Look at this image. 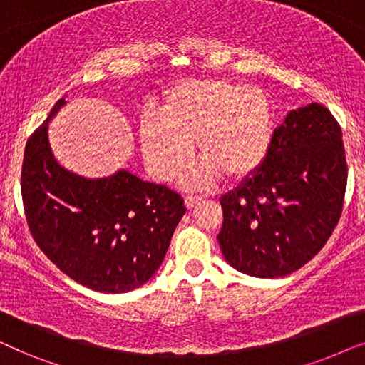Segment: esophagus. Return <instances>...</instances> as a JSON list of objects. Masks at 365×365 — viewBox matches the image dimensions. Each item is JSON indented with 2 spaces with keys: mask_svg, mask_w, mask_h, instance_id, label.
Instances as JSON below:
<instances>
[{
  "mask_svg": "<svg viewBox=\"0 0 365 365\" xmlns=\"http://www.w3.org/2000/svg\"><path fill=\"white\" fill-rule=\"evenodd\" d=\"M201 196H186L184 197V204H186V207L187 209H192V207H196L199 202H201Z\"/></svg>",
  "mask_w": 365,
  "mask_h": 365,
  "instance_id": "obj_1",
  "label": "esophagus"
}]
</instances>
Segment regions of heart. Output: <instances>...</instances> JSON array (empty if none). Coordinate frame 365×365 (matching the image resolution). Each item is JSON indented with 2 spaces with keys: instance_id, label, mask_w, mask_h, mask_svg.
Masks as SVG:
<instances>
[{
  "instance_id": "1",
  "label": "heart",
  "mask_w": 365,
  "mask_h": 365,
  "mask_svg": "<svg viewBox=\"0 0 365 365\" xmlns=\"http://www.w3.org/2000/svg\"><path fill=\"white\" fill-rule=\"evenodd\" d=\"M159 113L141 119V148L149 171L171 179L191 158L189 174L204 186L226 174L229 181L251 176L266 161L274 138V108L262 89L222 78H184L163 94Z\"/></svg>"
}]
</instances>
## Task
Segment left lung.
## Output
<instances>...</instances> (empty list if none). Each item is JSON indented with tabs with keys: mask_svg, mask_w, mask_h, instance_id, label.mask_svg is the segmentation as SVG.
I'll list each match as a JSON object with an SVG mask.
<instances>
[{
	"mask_svg": "<svg viewBox=\"0 0 365 365\" xmlns=\"http://www.w3.org/2000/svg\"><path fill=\"white\" fill-rule=\"evenodd\" d=\"M347 186L342 131L326 106L291 111L266 161L221 197L222 256L239 272L276 279L307 264L337 226Z\"/></svg>",
	"mask_w": 365,
	"mask_h": 365,
	"instance_id": "left-lung-1",
	"label": "left lung"
}]
</instances>
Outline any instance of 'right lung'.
Instances as JSON below:
<instances>
[{
  "mask_svg": "<svg viewBox=\"0 0 365 365\" xmlns=\"http://www.w3.org/2000/svg\"><path fill=\"white\" fill-rule=\"evenodd\" d=\"M29 136L21 194L31 236L49 261L93 291H133L154 276L186 206L178 192L126 169L88 179L64 169L49 146L48 123Z\"/></svg>",
  "mask_w": 365,
  "mask_h": 365,
  "instance_id": "1",
  "label": "right lung"
}]
</instances>
